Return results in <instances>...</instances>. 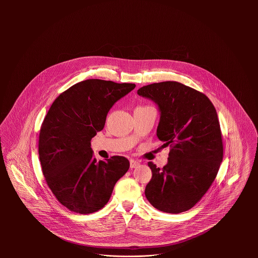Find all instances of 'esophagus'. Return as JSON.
<instances>
[{
	"instance_id": "1",
	"label": "esophagus",
	"mask_w": 258,
	"mask_h": 258,
	"mask_svg": "<svg viewBox=\"0 0 258 258\" xmlns=\"http://www.w3.org/2000/svg\"><path fill=\"white\" fill-rule=\"evenodd\" d=\"M139 166V162L136 161V160H130V168L131 169H134V168H137Z\"/></svg>"
}]
</instances>
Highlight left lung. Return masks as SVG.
Wrapping results in <instances>:
<instances>
[{
    "instance_id": "left-lung-1",
    "label": "left lung",
    "mask_w": 258,
    "mask_h": 258,
    "mask_svg": "<svg viewBox=\"0 0 258 258\" xmlns=\"http://www.w3.org/2000/svg\"><path fill=\"white\" fill-rule=\"evenodd\" d=\"M137 93L160 110L159 140L170 146L162 169L152 162L145 196L157 210L180 214L191 209L214 183L223 157L221 126L212 101L177 81L153 83Z\"/></svg>"
}]
</instances>
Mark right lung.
I'll return each mask as SVG.
<instances>
[{"label": "right lung", "mask_w": 258, "mask_h": 258, "mask_svg": "<svg viewBox=\"0 0 258 258\" xmlns=\"http://www.w3.org/2000/svg\"><path fill=\"white\" fill-rule=\"evenodd\" d=\"M134 83L87 79L70 87L51 104L40 127L41 171L57 201L81 215L102 209L129 161L113 156L97 162L91 139L104 128L107 113Z\"/></svg>", "instance_id": "1"}]
</instances>
